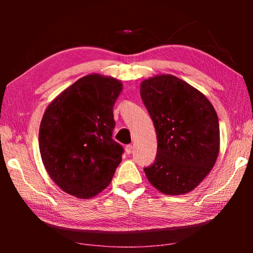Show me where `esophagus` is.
Returning a JSON list of instances; mask_svg holds the SVG:
<instances>
[{"label":"esophagus","mask_w":253,"mask_h":253,"mask_svg":"<svg viewBox=\"0 0 253 253\" xmlns=\"http://www.w3.org/2000/svg\"><path fill=\"white\" fill-rule=\"evenodd\" d=\"M131 151H132V146H131V145H126V147H125L126 154H128V155H129V154L131 153Z\"/></svg>","instance_id":"esophagus-1"}]
</instances>
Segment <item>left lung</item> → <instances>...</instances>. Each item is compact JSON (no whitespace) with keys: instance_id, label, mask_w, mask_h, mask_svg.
<instances>
[{"instance_id":"8db88e82","label":"left lung","mask_w":253,"mask_h":253,"mask_svg":"<svg viewBox=\"0 0 253 253\" xmlns=\"http://www.w3.org/2000/svg\"><path fill=\"white\" fill-rule=\"evenodd\" d=\"M140 96L157 135V155L144 169L152 185L166 195H181L211 172L220 152L216 111L198 89L172 75L140 84Z\"/></svg>"}]
</instances>
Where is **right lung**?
Returning a JSON list of instances; mask_svg holds the SVG:
<instances>
[{"mask_svg": "<svg viewBox=\"0 0 253 253\" xmlns=\"http://www.w3.org/2000/svg\"><path fill=\"white\" fill-rule=\"evenodd\" d=\"M123 84L98 74L83 77L46 107L39 149L49 176L66 193L91 199L109 185L123 147L111 138L113 108Z\"/></svg>", "mask_w": 253, "mask_h": 253, "instance_id": "obj_1", "label": "right lung"}]
</instances>
